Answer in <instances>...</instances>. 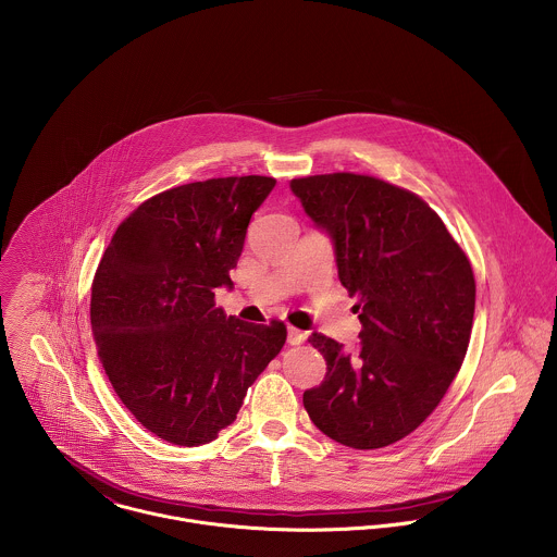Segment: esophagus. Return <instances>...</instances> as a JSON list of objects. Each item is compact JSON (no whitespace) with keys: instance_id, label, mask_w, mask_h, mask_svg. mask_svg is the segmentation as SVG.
<instances>
[{"instance_id":"1","label":"esophagus","mask_w":557,"mask_h":557,"mask_svg":"<svg viewBox=\"0 0 557 557\" xmlns=\"http://www.w3.org/2000/svg\"><path fill=\"white\" fill-rule=\"evenodd\" d=\"M305 332L302 330H298V327H287V343L289 345H300V343H305Z\"/></svg>"}]
</instances>
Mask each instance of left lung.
<instances>
[{
    "label": "left lung",
    "instance_id": "left-lung-1",
    "mask_svg": "<svg viewBox=\"0 0 557 557\" xmlns=\"http://www.w3.org/2000/svg\"><path fill=\"white\" fill-rule=\"evenodd\" d=\"M289 188L332 239L362 323L356 351L309 336L327 371L305 409L343 446H391L431 416L463 364L476 305L470 259L420 197L384 180L330 173Z\"/></svg>",
    "mask_w": 557,
    "mask_h": 557
}]
</instances>
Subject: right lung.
Instances as JSON below:
<instances>
[{
    "instance_id": "1",
    "label": "right lung",
    "mask_w": 557,
    "mask_h": 557,
    "mask_svg": "<svg viewBox=\"0 0 557 557\" xmlns=\"http://www.w3.org/2000/svg\"><path fill=\"white\" fill-rule=\"evenodd\" d=\"M274 184L242 175L164 190L117 227L98 263L89 319L100 362L126 409L169 444L216 440L285 345L283 321L255 325L214 305Z\"/></svg>"
}]
</instances>
